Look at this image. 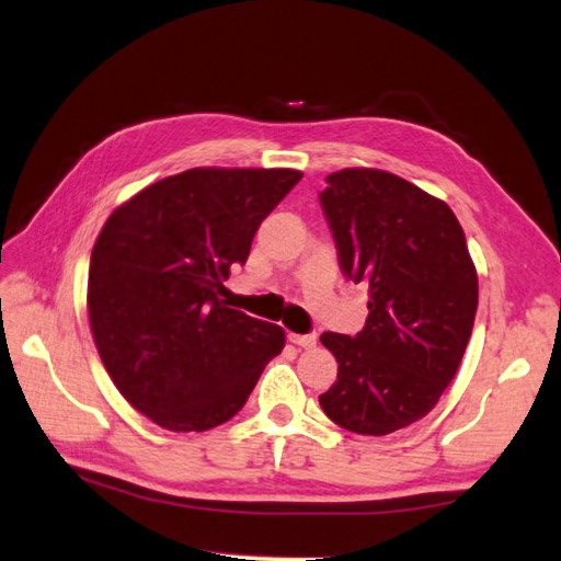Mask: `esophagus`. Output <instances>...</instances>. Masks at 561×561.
<instances>
[{"label":"esophagus","mask_w":561,"mask_h":561,"mask_svg":"<svg viewBox=\"0 0 561 561\" xmlns=\"http://www.w3.org/2000/svg\"><path fill=\"white\" fill-rule=\"evenodd\" d=\"M289 340L296 344V347H301V350H313L316 347V342H318V337L316 335H289Z\"/></svg>","instance_id":"esophagus-1"}]
</instances>
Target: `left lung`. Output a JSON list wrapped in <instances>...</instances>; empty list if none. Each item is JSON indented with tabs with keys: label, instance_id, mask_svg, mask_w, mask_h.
Here are the masks:
<instances>
[{
	"label": "left lung",
	"instance_id": "1",
	"mask_svg": "<svg viewBox=\"0 0 561 561\" xmlns=\"http://www.w3.org/2000/svg\"><path fill=\"white\" fill-rule=\"evenodd\" d=\"M320 193L340 267L368 287L354 337L323 332L337 380L320 408L342 428L386 436L434 410L478 313V270L444 199L378 169L330 173Z\"/></svg>",
	"mask_w": 561,
	"mask_h": 561
}]
</instances>
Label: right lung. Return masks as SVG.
<instances>
[{
    "instance_id": "add662e5",
    "label": "right lung",
    "mask_w": 561,
    "mask_h": 561,
    "mask_svg": "<svg viewBox=\"0 0 561 561\" xmlns=\"http://www.w3.org/2000/svg\"><path fill=\"white\" fill-rule=\"evenodd\" d=\"M291 169H190L117 207L89 265V320L123 398L169 432H207L243 408L284 330L219 299Z\"/></svg>"
}]
</instances>
